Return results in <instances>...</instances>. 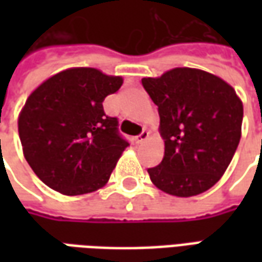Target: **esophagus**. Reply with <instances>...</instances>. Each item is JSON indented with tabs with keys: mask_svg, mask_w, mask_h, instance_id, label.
Masks as SVG:
<instances>
[{
	"mask_svg": "<svg viewBox=\"0 0 262 262\" xmlns=\"http://www.w3.org/2000/svg\"><path fill=\"white\" fill-rule=\"evenodd\" d=\"M148 139V132L147 130H143L139 136H136V142L137 143H143L146 142Z\"/></svg>",
	"mask_w": 262,
	"mask_h": 262,
	"instance_id": "obj_1",
	"label": "esophagus"
}]
</instances>
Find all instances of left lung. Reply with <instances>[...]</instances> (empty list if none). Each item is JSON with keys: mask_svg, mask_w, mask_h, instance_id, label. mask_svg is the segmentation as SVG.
I'll use <instances>...</instances> for the list:
<instances>
[{"mask_svg": "<svg viewBox=\"0 0 262 262\" xmlns=\"http://www.w3.org/2000/svg\"><path fill=\"white\" fill-rule=\"evenodd\" d=\"M160 115L163 161L148 168L156 187L174 196L208 191L230 164L242 137L243 103L216 75L174 69L159 78H143Z\"/></svg>", "mask_w": 262, "mask_h": 262, "instance_id": "8db88e82", "label": "left lung"}]
</instances>
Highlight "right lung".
<instances>
[{
	"label": "right lung",
	"mask_w": 262,
	"mask_h": 262,
	"mask_svg": "<svg viewBox=\"0 0 262 262\" xmlns=\"http://www.w3.org/2000/svg\"><path fill=\"white\" fill-rule=\"evenodd\" d=\"M122 82L120 77L78 67L50 77L29 95L18 132L28 164L48 187L82 195L108 182L129 142L102 102Z\"/></svg>",
	"instance_id": "right-lung-1"
}]
</instances>
